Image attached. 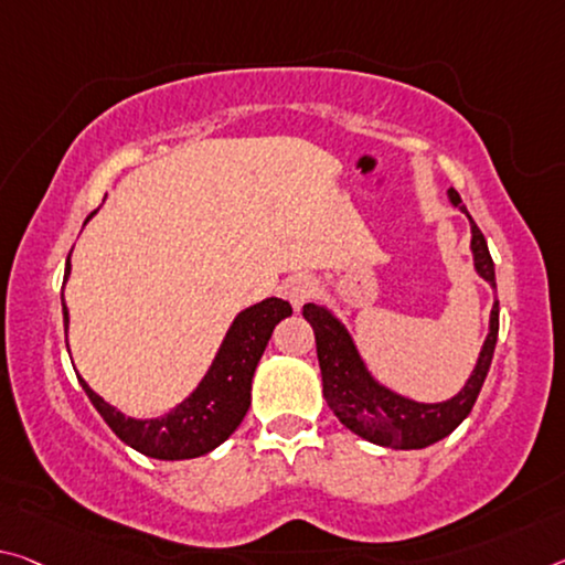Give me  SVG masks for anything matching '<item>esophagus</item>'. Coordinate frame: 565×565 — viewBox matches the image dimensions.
<instances>
[{"mask_svg":"<svg viewBox=\"0 0 565 565\" xmlns=\"http://www.w3.org/2000/svg\"><path fill=\"white\" fill-rule=\"evenodd\" d=\"M284 291H286V299L291 301V307H294V309H301L303 303L315 299L317 284L311 281L309 276H291V279L286 281Z\"/></svg>","mask_w":565,"mask_h":565,"instance_id":"obj_1","label":"esophagus"}]
</instances>
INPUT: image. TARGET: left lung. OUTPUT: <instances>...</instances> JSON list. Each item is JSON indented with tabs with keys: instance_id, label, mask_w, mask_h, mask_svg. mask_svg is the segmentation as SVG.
<instances>
[{
	"instance_id": "1",
	"label": "left lung",
	"mask_w": 565,
	"mask_h": 565,
	"mask_svg": "<svg viewBox=\"0 0 565 565\" xmlns=\"http://www.w3.org/2000/svg\"><path fill=\"white\" fill-rule=\"evenodd\" d=\"M450 201L458 205L462 213L465 209L460 195L450 188ZM470 218V213H468ZM472 226V256H476V268L482 279L495 286V266H492L490 250L486 236L480 234L476 221L470 218ZM303 319L315 329L317 339V356L321 382H324V399L334 409L339 423L352 429L354 435L364 437L374 445L395 447V450H419L437 440H443L458 427L465 417L470 415L472 405L482 390V382L488 377L492 352L498 342V301L490 311V334L482 344L480 360L472 370L468 384H465L460 395H455L447 402L437 405H423V402L399 397L380 382L372 380L366 372L360 352L349 337V331L342 327V321L329 315L324 307L317 303H303Z\"/></svg>"
}]
</instances>
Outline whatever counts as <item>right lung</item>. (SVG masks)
Instances as JSON below:
<instances>
[{
  "label": "right lung",
  "mask_w": 565,
  "mask_h": 565,
  "mask_svg": "<svg viewBox=\"0 0 565 565\" xmlns=\"http://www.w3.org/2000/svg\"><path fill=\"white\" fill-rule=\"evenodd\" d=\"M93 216L95 211L89 213L87 221ZM67 274L70 258L65 279ZM62 317H65L67 331L65 297H62ZM286 317H291V303L274 297L241 311L226 339H223L209 374L195 387L193 395L158 419L125 417L122 412L107 405L100 395H95L83 377L77 380L113 433L132 450L156 460L199 458V455L211 452L213 447L228 440L241 425V419L246 417L256 364L262 360L268 339H271L274 327Z\"/></svg>",
  "instance_id": "right-lung-1"
}]
</instances>
